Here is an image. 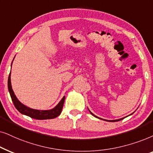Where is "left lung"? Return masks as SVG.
Masks as SVG:
<instances>
[{
  "mask_svg": "<svg viewBox=\"0 0 153 153\" xmlns=\"http://www.w3.org/2000/svg\"><path fill=\"white\" fill-rule=\"evenodd\" d=\"M89 112H90V113H91V115H92L93 116H94V117H97V116H96V115H94V114H93L92 113H91V112L90 111H89ZM98 118H99V117H98ZM99 119H101V118H99ZM123 118H122V119H119V120H108V122H117V121L121 120H123ZM101 120H103V119H101Z\"/></svg>",
  "mask_w": 153,
  "mask_h": 153,
  "instance_id": "8db88e82",
  "label": "left lung"
}]
</instances>
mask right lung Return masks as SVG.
I'll return each instance as SVG.
<instances>
[{"mask_svg": "<svg viewBox=\"0 0 153 153\" xmlns=\"http://www.w3.org/2000/svg\"><path fill=\"white\" fill-rule=\"evenodd\" d=\"M8 90H9L10 97H11L12 101L15 105L16 108L18 110V111L19 113H21L23 115H27L28 117L33 118V119L36 120H48V119H53V118H55L58 117L62 113L63 105L64 103L65 100V97L62 98V100L60 101V102L56 105V107H54L53 109L48 110V111H39V110H35L30 108L26 105L20 102L18 100L17 98L16 97L15 95V93L12 89V85H11V81H10V73L9 75V78H8Z\"/></svg>", "mask_w": 153, "mask_h": 153, "instance_id": "add662e5", "label": "right lung"}]
</instances>
